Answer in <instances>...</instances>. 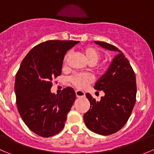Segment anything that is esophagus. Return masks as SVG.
<instances>
[{"label":"esophagus","instance_id":"esophagus-1","mask_svg":"<svg viewBox=\"0 0 154 154\" xmlns=\"http://www.w3.org/2000/svg\"><path fill=\"white\" fill-rule=\"evenodd\" d=\"M75 92H76V95H77V97H83V96H85V92H83V91L79 90V89H77V90L75 91Z\"/></svg>","mask_w":154,"mask_h":154}]
</instances>
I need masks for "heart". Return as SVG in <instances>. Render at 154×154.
Listing matches in <instances>:
<instances>
[{"label": "heart", "instance_id": "obj_1", "mask_svg": "<svg viewBox=\"0 0 154 154\" xmlns=\"http://www.w3.org/2000/svg\"><path fill=\"white\" fill-rule=\"evenodd\" d=\"M83 53L89 64L96 63L100 59V53L96 48L92 47H87L83 49ZM70 53H67L64 59V64H66L67 59L69 57ZM71 83L79 89H83L87 86L93 80L92 77L87 74H76L70 78Z\"/></svg>", "mask_w": 154, "mask_h": 154}]
</instances>
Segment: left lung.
<instances>
[{
  "label": "left lung",
  "instance_id": "8db88e82",
  "mask_svg": "<svg viewBox=\"0 0 154 154\" xmlns=\"http://www.w3.org/2000/svg\"><path fill=\"white\" fill-rule=\"evenodd\" d=\"M94 42L106 50L117 52V55L94 86L96 90L104 92V96L97 101L90 94H86L90 108L83 115V120L89 130L109 135L122 129L132 113L136 101L135 74L118 48L105 42Z\"/></svg>",
  "mask_w": 154,
  "mask_h": 154
}]
</instances>
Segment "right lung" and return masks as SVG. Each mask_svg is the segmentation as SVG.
I'll use <instances>...</instances> for the list:
<instances>
[{
  "label": "right lung",
  "mask_w": 154,
  "mask_h": 154,
  "mask_svg": "<svg viewBox=\"0 0 154 154\" xmlns=\"http://www.w3.org/2000/svg\"><path fill=\"white\" fill-rule=\"evenodd\" d=\"M75 41H47L26 55L16 75L15 92L19 113L33 132L48 138L62 130L76 98L74 89L52 93L53 80L62 74L64 56Z\"/></svg>",
  "instance_id": "1"
}]
</instances>
